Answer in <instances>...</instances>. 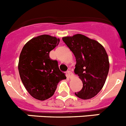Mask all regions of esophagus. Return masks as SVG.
<instances>
[{"label": "esophagus", "mask_w": 126, "mask_h": 126, "mask_svg": "<svg viewBox=\"0 0 126 126\" xmlns=\"http://www.w3.org/2000/svg\"><path fill=\"white\" fill-rule=\"evenodd\" d=\"M67 76L68 77V78H71V77H72V73H71V71H67Z\"/></svg>", "instance_id": "obj_1"}]
</instances>
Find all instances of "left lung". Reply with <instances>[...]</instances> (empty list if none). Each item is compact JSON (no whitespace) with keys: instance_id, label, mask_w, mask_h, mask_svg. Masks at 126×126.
Returning a JSON list of instances; mask_svg holds the SVG:
<instances>
[{"instance_id":"1","label":"left lung","mask_w":126,"mask_h":126,"mask_svg":"<svg viewBox=\"0 0 126 126\" xmlns=\"http://www.w3.org/2000/svg\"><path fill=\"white\" fill-rule=\"evenodd\" d=\"M62 40L74 53V73L83 82V88L75 94L83 100L96 96L104 85L109 71V57L100 43L81 34L65 36Z\"/></svg>"}]
</instances>
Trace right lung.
<instances>
[{"instance_id":"1","label":"right lung","mask_w":126,"mask_h":126,"mask_svg":"<svg viewBox=\"0 0 126 126\" xmlns=\"http://www.w3.org/2000/svg\"><path fill=\"white\" fill-rule=\"evenodd\" d=\"M59 42L55 36L42 34L28 41L20 53L18 70L21 79L30 95L38 100L50 98L58 83L66 79L57 61L49 57L50 52Z\"/></svg>"}]
</instances>
